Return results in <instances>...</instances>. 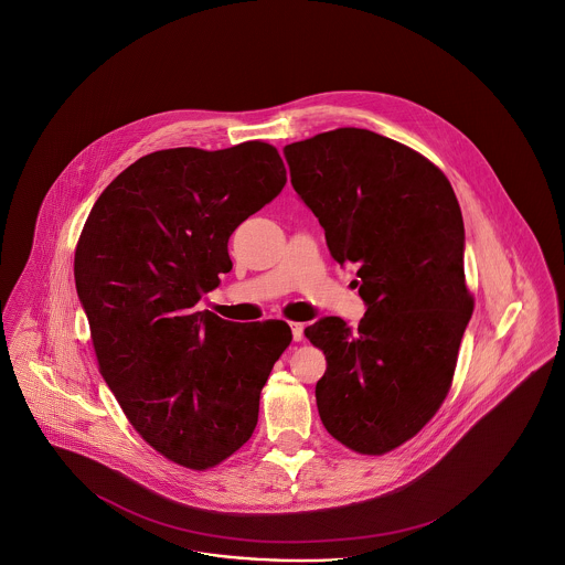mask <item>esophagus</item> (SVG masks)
<instances>
[{
  "label": "esophagus",
  "instance_id": "1",
  "mask_svg": "<svg viewBox=\"0 0 565 565\" xmlns=\"http://www.w3.org/2000/svg\"><path fill=\"white\" fill-rule=\"evenodd\" d=\"M289 327H291L294 342H301V338H303V326H301V323H289Z\"/></svg>",
  "mask_w": 565,
  "mask_h": 565
}]
</instances>
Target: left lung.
<instances>
[{"instance_id": "8db88e82", "label": "left lung", "mask_w": 565, "mask_h": 565, "mask_svg": "<svg viewBox=\"0 0 565 565\" xmlns=\"http://www.w3.org/2000/svg\"><path fill=\"white\" fill-rule=\"evenodd\" d=\"M291 184L355 266L365 315L306 327L327 359L317 406L327 431L363 455L404 445L436 415L475 310L466 232L445 174L381 134L342 127L285 147Z\"/></svg>"}]
</instances>
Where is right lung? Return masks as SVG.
Instances as JSON below:
<instances>
[{
	"instance_id": "add662e5",
	"label": "right lung",
	"mask_w": 565,
	"mask_h": 565,
	"mask_svg": "<svg viewBox=\"0 0 565 565\" xmlns=\"http://www.w3.org/2000/svg\"><path fill=\"white\" fill-rule=\"evenodd\" d=\"M285 182L266 142L157 150L104 189L78 239L76 291L102 376L136 431L184 468L209 470L253 436L291 342L285 321L195 310L232 269L230 236Z\"/></svg>"
}]
</instances>
